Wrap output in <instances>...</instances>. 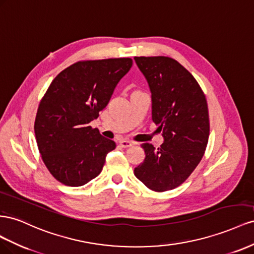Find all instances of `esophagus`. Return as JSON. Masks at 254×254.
<instances>
[{"label":"esophagus","instance_id":"1","mask_svg":"<svg viewBox=\"0 0 254 254\" xmlns=\"http://www.w3.org/2000/svg\"><path fill=\"white\" fill-rule=\"evenodd\" d=\"M119 143L122 148H129V147H132V144H133L131 141H128V140H120Z\"/></svg>","mask_w":254,"mask_h":254}]
</instances>
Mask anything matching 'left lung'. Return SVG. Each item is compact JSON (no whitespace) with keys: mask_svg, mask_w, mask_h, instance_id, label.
Listing matches in <instances>:
<instances>
[{"mask_svg":"<svg viewBox=\"0 0 254 254\" xmlns=\"http://www.w3.org/2000/svg\"><path fill=\"white\" fill-rule=\"evenodd\" d=\"M134 60L151 91L152 120L164 137L157 149L141 144L146 158L134 175L152 190H170L185 182L203 157L209 135L206 99L177 61L165 56Z\"/></svg>","mask_w":254,"mask_h":254,"instance_id":"1","label":"left lung"}]
</instances>
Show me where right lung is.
Instances as JSON below:
<instances>
[{"instance_id": "obj_1", "label": "right lung", "mask_w": 254, "mask_h": 254, "mask_svg": "<svg viewBox=\"0 0 254 254\" xmlns=\"http://www.w3.org/2000/svg\"><path fill=\"white\" fill-rule=\"evenodd\" d=\"M131 59L78 62L57 75L40 101L35 119L38 149L49 171L67 186H82L102 171L114 140L89 123L108 104Z\"/></svg>"}]
</instances>
